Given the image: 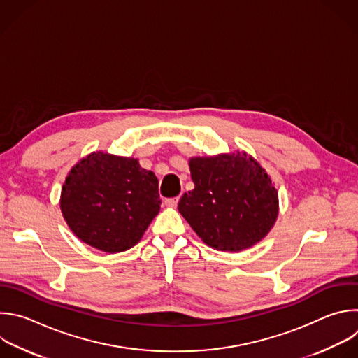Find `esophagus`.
<instances>
[{
    "instance_id": "obj_1",
    "label": "esophagus",
    "mask_w": 358,
    "mask_h": 358,
    "mask_svg": "<svg viewBox=\"0 0 358 358\" xmlns=\"http://www.w3.org/2000/svg\"><path fill=\"white\" fill-rule=\"evenodd\" d=\"M178 201H180V198H178V196H176V198H169V199H166V201H164V203H166V206L176 208V206H177V203H178Z\"/></svg>"
}]
</instances>
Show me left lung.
<instances>
[{
	"label": "left lung",
	"mask_w": 358,
	"mask_h": 358,
	"mask_svg": "<svg viewBox=\"0 0 358 358\" xmlns=\"http://www.w3.org/2000/svg\"><path fill=\"white\" fill-rule=\"evenodd\" d=\"M194 189L178 210L201 241L219 252H242L268 234L278 217V191L245 152L188 160Z\"/></svg>",
	"instance_id": "left-lung-1"
}]
</instances>
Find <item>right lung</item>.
I'll return each mask as SVG.
<instances>
[{
  "label": "right lung",
  "mask_w": 358,
  "mask_h": 358,
  "mask_svg": "<svg viewBox=\"0 0 358 358\" xmlns=\"http://www.w3.org/2000/svg\"><path fill=\"white\" fill-rule=\"evenodd\" d=\"M159 180L138 159L92 152L69 171L60 209L71 231L105 253L134 248L160 210Z\"/></svg>",
  "instance_id": "right-lung-1"
}]
</instances>
